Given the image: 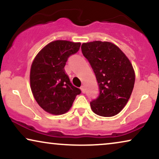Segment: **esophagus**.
<instances>
[{"instance_id": "obj_1", "label": "esophagus", "mask_w": 159, "mask_h": 159, "mask_svg": "<svg viewBox=\"0 0 159 159\" xmlns=\"http://www.w3.org/2000/svg\"><path fill=\"white\" fill-rule=\"evenodd\" d=\"M80 89H81V90H82V93H84V92H85V90H84V85H82L81 87H80Z\"/></svg>"}]
</instances>
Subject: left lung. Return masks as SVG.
<instances>
[{
  "mask_svg": "<svg viewBox=\"0 0 159 159\" xmlns=\"http://www.w3.org/2000/svg\"><path fill=\"white\" fill-rule=\"evenodd\" d=\"M81 49L99 87L97 98L90 103L93 112L102 117L118 114L127 104L134 85L135 74L131 62L111 42L83 43Z\"/></svg>",
  "mask_w": 159,
  "mask_h": 159,
  "instance_id": "left-lung-1",
  "label": "left lung"
}]
</instances>
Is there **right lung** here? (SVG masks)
Segmentation results:
<instances>
[{"label": "right lung", "mask_w": 159, "mask_h": 159, "mask_svg": "<svg viewBox=\"0 0 159 159\" xmlns=\"http://www.w3.org/2000/svg\"><path fill=\"white\" fill-rule=\"evenodd\" d=\"M80 45V42L54 41L46 45L33 61L30 73L33 95L39 106L50 114L68 112L76 96L81 93L64 70L68 58L78 52Z\"/></svg>", "instance_id": "right-lung-1"}]
</instances>
